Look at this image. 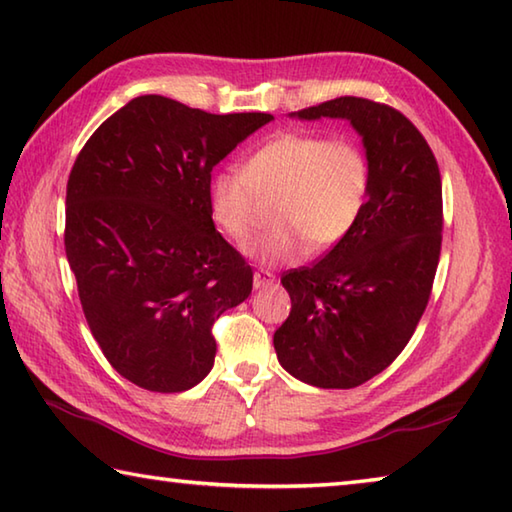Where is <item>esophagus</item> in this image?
Segmentation results:
<instances>
[{
  "instance_id": "obj_1",
  "label": "esophagus",
  "mask_w": 512,
  "mask_h": 512,
  "mask_svg": "<svg viewBox=\"0 0 512 512\" xmlns=\"http://www.w3.org/2000/svg\"><path fill=\"white\" fill-rule=\"evenodd\" d=\"M276 283V276L272 272H254V288L256 290H265V288H272V285Z\"/></svg>"
}]
</instances>
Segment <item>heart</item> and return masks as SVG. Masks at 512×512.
Returning a JSON list of instances; mask_svg holds the SVG:
<instances>
[{"instance_id": "heart-1", "label": "heart", "mask_w": 512, "mask_h": 512, "mask_svg": "<svg viewBox=\"0 0 512 512\" xmlns=\"http://www.w3.org/2000/svg\"><path fill=\"white\" fill-rule=\"evenodd\" d=\"M371 188L366 152L353 139L281 132L209 184L211 218L238 245L256 227L258 197H276L272 231L249 249L261 263H285L342 242L360 222Z\"/></svg>"}]
</instances>
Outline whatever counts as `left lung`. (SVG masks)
Returning a JSON list of instances; mask_svg holds the SVG:
<instances>
[{"instance_id": "1", "label": "left lung", "mask_w": 512, "mask_h": 512, "mask_svg": "<svg viewBox=\"0 0 512 512\" xmlns=\"http://www.w3.org/2000/svg\"><path fill=\"white\" fill-rule=\"evenodd\" d=\"M290 116L351 123L371 188L342 242L281 276L292 310L274 333L276 357L312 387L353 389L396 360L427 308L443 240L441 173L423 134L389 105L342 96Z\"/></svg>"}]
</instances>
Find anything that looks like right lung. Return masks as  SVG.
I'll use <instances>...</instances> for the list:
<instances>
[{"instance_id": "right-lung-1", "label": "right lung", "mask_w": 512, "mask_h": 512, "mask_svg": "<svg viewBox=\"0 0 512 512\" xmlns=\"http://www.w3.org/2000/svg\"><path fill=\"white\" fill-rule=\"evenodd\" d=\"M274 119L132 98L80 150L67 182L65 251L107 362L141 389L179 393L213 369L211 326L254 272L211 218V170Z\"/></svg>"}]
</instances>
